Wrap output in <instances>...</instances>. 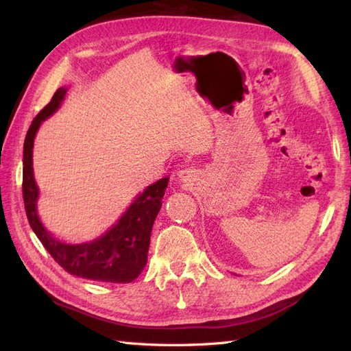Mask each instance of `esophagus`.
I'll use <instances>...</instances> for the list:
<instances>
[{
    "instance_id": "obj_1",
    "label": "esophagus",
    "mask_w": 351,
    "mask_h": 351,
    "mask_svg": "<svg viewBox=\"0 0 351 351\" xmlns=\"http://www.w3.org/2000/svg\"><path fill=\"white\" fill-rule=\"evenodd\" d=\"M193 175H195V173H193V170H189V169H187V170H181V171H180V178H181V181H185V182L190 181Z\"/></svg>"
}]
</instances>
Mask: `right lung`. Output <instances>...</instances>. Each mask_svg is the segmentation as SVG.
<instances>
[{
	"instance_id": "obj_1",
	"label": "right lung",
	"mask_w": 351,
	"mask_h": 351,
	"mask_svg": "<svg viewBox=\"0 0 351 351\" xmlns=\"http://www.w3.org/2000/svg\"><path fill=\"white\" fill-rule=\"evenodd\" d=\"M64 95L66 88H58L48 106L33 119L25 136L22 196L28 223L43 247L68 273L90 280L130 283L138 278L147 263L152 226L162 205L161 199L169 184V178H162L140 193L116 225L96 240L66 244L52 237L37 217L39 189L33 173V145L40 123L56 113L64 99Z\"/></svg>"
}]
</instances>
